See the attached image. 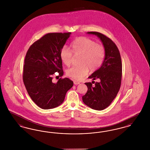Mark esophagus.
<instances>
[{
    "label": "esophagus",
    "instance_id": "1",
    "mask_svg": "<svg viewBox=\"0 0 150 150\" xmlns=\"http://www.w3.org/2000/svg\"><path fill=\"white\" fill-rule=\"evenodd\" d=\"M80 83L78 81H77V80H74V84H75V85H78V84H79Z\"/></svg>",
    "mask_w": 150,
    "mask_h": 150
}]
</instances>
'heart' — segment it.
I'll list each match as a JSON object with an SVG mask.
<instances>
[{
    "label": "heart",
    "instance_id": "obj_1",
    "mask_svg": "<svg viewBox=\"0 0 150 150\" xmlns=\"http://www.w3.org/2000/svg\"><path fill=\"white\" fill-rule=\"evenodd\" d=\"M71 50L66 46L62 47L60 52V58L65 65L69 66L71 64L73 54L79 56L78 66H72L66 71L67 76L75 80H80L86 75L89 70L95 71L103 64L106 51L102 45L86 38L80 37L71 44Z\"/></svg>",
    "mask_w": 150,
    "mask_h": 150
}]
</instances>
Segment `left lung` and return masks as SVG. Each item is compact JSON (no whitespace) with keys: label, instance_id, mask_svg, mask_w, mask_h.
<instances>
[{"label":"left lung","instance_id":"left-lung-1","mask_svg":"<svg viewBox=\"0 0 150 150\" xmlns=\"http://www.w3.org/2000/svg\"><path fill=\"white\" fill-rule=\"evenodd\" d=\"M88 34L96 35L100 38L105 49L106 54L100 69L92 74L88 78L99 82L86 83L88 91L82 97L83 102L88 107L96 110H103L114 100L121 86L122 63L119 50L110 38L98 32H88ZM92 81V83H93Z\"/></svg>","mask_w":150,"mask_h":150}]
</instances>
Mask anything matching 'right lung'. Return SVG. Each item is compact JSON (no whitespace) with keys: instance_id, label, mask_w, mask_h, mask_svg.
Listing matches in <instances>:
<instances>
[{"instance_id":"add662e5","label":"right lung","mask_w":150,"mask_h":150,"mask_svg":"<svg viewBox=\"0 0 150 150\" xmlns=\"http://www.w3.org/2000/svg\"><path fill=\"white\" fill-rule=\"evenodd\" d=\"M71 33H48L33 43L27 52L23 66V80L30 97L36 105L44 110L59 106L67 92L73 86L69 78L52 81L58 72L64 75L60 52Z\"/></svg>"}]
</instances>
